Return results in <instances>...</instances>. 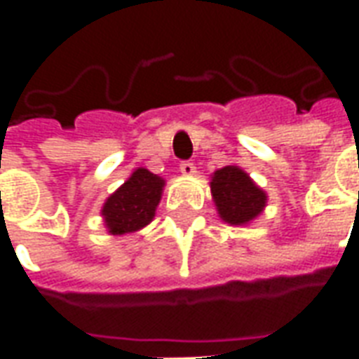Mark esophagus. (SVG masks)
I'll list each match as a JSON object with an SVG mask.
<instances>
[{"mask_svg": "<svg viewBox=\"0 0 359 359\" xmlns=\"http://www.w3.org/2000/svg\"><path fill=\"white\" fill-rule=\"evenodd\" d=\"M180 172L184 175V177H194L196 175V167L194 163H190V161H182V163L179 165Z\"/></svg>", "mask_w": 359, "mask_h": 359, "instance_id": "34e87169", "label": "esophagus"}]
</instances>
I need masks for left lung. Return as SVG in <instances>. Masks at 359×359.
<instances>
[{
  "label": "left lung",
  "mask_w": 359,
  "mask_h": 359,
  "mask_svg": "<svg viewBox=\"0 0 359 359\" xmlns=\"http://www.w3.org/2000/svg\"><path fill=\"white\" fill-rule=\"evenodd\" d=\"M210 188L219 217L231 226L250 225L267 205V192L238 165L217 169L211 175Z\"/></svg>",
  "instance_id": "obj_1"
}]
</instances>
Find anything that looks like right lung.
Returning a JSON list of instances; mask_svg holds the SVG:
<instances>
[{"label":"right lung","mask_w":359,"mask_h":359,"mask_svg":"<svg viewBox=\"0 0 359 359\" xmlns=\"http://www.w3.org/2000/svg\"><path fill=\"white\" fill-rule=\"evenodd\" d=\"M165 179L144 167L134 169L133 175L109 194L102 205L103 225L113 236L133 234L148 226L154 217L161 196Z\"/></svg>","instance_id":"add662e5"}]
</instances>
